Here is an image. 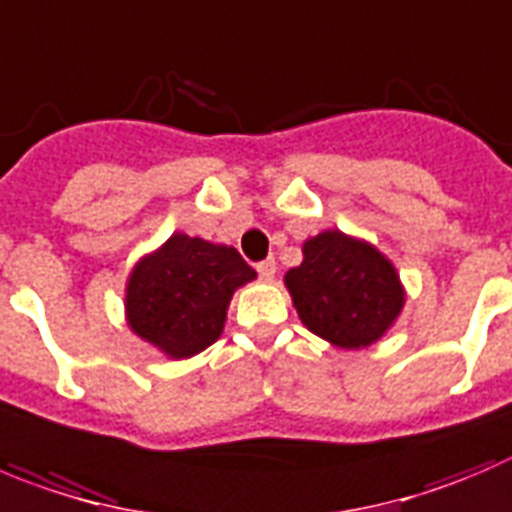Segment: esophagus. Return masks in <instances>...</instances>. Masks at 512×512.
<instances>
[{
  "label": "esophagus",
  "mask_w": 512,
  "mask_h": 512,
  "mask_svg": "<svg viewBox=\"0 0 512 512\" xmlns=\"http://www.w3.org/2000/svg\"><path fill=\"white\" fill-rule=\"evenodd\" d=\"M257 275H260L262 280H272L275 278V260H262L257 262Z\"/></svg>",
  "instance_id": "34e87169"
}]
</instances>
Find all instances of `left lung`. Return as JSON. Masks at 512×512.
<instances>
[{
    "label": "left lung",
    "mask_w": 512,
    "mask_h": 512,
    "mask_svg": "<svg viewBox=\"0 0 512 512\" xmlns=\"http://www.w3.org/2000/svg\"><path fill=\"white\" fill-rule=\"evenodd\" d=\"M300 321L338 348L379 341L404 308L396 267L374 245L338 229L303 245V262L285 272Z\"/></svg>",
    "instance_id": "8db88e82"
}]
</instances>
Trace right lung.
<instances>
[{
	"mask_svg": "<svg viewBox=\"0 0 512 512\" xmlns=\"http://www.w3.org/2000/svg\"><path fill=\"white\" fill-rule=\"evenodd\" d=\"M255 278L234 247L176 232L133 267L128 326L169 358H189L222 336L232 293Z\"/></svg>",
	"mask_w": 512,
	"mask_h": 512,
	"instance_id": "add662e5",
	"label": "right lung"
}]
</instances>
